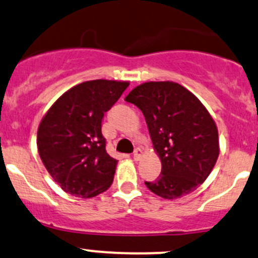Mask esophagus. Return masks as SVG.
Wrapping results in <instances>:
<instances>
[{"label":"esophagus","instance_id":"34e87169","mask_svg":"<svg viewBox=\"0 0 258 258\" xmlns=\"http://www.w3.org/2000/svg\"><path fill=\"white\" fill-rule=\"evenodd\" d=\"M141 157H142V150H141V148H136V150L134 151V159L135 161H140Z\"/></svg>","mask_w":258,"mask_h":258}]
</instances>
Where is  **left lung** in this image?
<instances>
[{"instance_id": "1", "label": "left lung", "mask_w": 258, "mask_h": 258, "mask_svg": "<svg viewBox=\"0 0 258 258\" xmlns=\"http://www.w3.org/2000/svg\"><path fill=\"white\" fill-rule=\"evenodd\" d=\"M147 122L162 172L147 188L164 199H177L204 183L219 157L216 124L204 105L173 81H151L126 96Z\"/></svg>"}]
</instances>
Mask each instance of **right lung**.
Wrapping results in <instances>:
<instances>
[{
    "instance_id": "add662e5",
    "label": "right lung",
    "mask_w": 258,
    "mask_h": 258,
    "mask_svg": "<svg viewBox=\"0 0 258 258\" xmlns=\"http://www.w3.org/2000/svg\"><path fill=\"white\" fill-rule=\"evenodd\" d=\"M127 86L126 81H85L61 95L43 117L38 152L67 193L93 198L112 184L117 161L106 152L101 123Z\"/></svg>"
}]
</instances>
